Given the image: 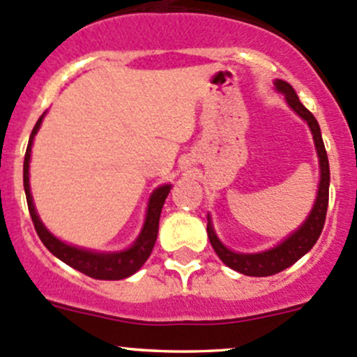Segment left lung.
<instances>
[{
  "label": "left lung",
  "instance_id": "8db88e82",
  "mask_svg": "<svg viewBox=\"0 0 357 357\" xmlns=\"http://www.w3.org/2000/svg\"><path fill=\"white\" fill-rule=\"evenodd\" d=\"M276 91H280L282 95H285V102L289 103V107L301 119H304L307 122L309 129L312 132V139H314L316 153L319 158V185H318V193H316L314 205H312L311 212L305 218V221L295 229L294 233H290L285 240L278 243L276 247L269 248V250L255 252V254H242V252H235L231 248H228L221 240L215 235L214 228H212L211 215L207 218V235L211 240V245L215 250V254L219 255L222 262H225L228 268L235 269V271L242 273L247 276H271L276 273L283 271V269L290 268L294 262H297L302 255L307 254L314 243L318 242L319 235L323 231V226H325V218H326V208H328V188H330V165H328V155H326L325 143L321 138V129H319L318 121L314 119V115L311 114L298 100L297 93L294 91V88L289 82L282 81V79H276L275 81Z\"/></svg>",
  "mask_w": 357,
  "mask_h": 357
}]
</instances>
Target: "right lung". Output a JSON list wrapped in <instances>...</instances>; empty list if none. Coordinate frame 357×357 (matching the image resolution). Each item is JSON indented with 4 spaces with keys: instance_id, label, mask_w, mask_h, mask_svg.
Here are the masks:
<instances>
[{
    "instance_id": "right-lung-1",
    "label": "right lung",
    "mask_w": 357,
    "mask_h": 357,
    "mask_svg": "<svg viewBox=\"0 0 357 357\" xmlns=\"http://www.w3.org/2000/svg\"><path fill=\"white\" fill-rule=\"evenodd\" d=\"M45 114L38 119L34 129H32L31 138H29L27 152H25L24 158V190L25 197H27L29 214H31L32 222H34L38 236L55 257H59L60 261H63L66 264L70 266V268L77 269V271L84 273V275L91 276V278L95 280H124L128 278V276L135 275V273L145 264L146 259L150 257V254H152L153 245H155L157 240L158 219H160L162 207H164V202L167 199L172 186L162 185L153 190V193L150 195L149 200V207H146V215L145 222H143L142 233H139L138 238L132 242V245L126 248V250L96 252L89 250V248H82L62 242V240L56 238V236L43 225L41 219H39L34 207V200H32L31 195V185H29V162H31L32 143H34V136L38 135L39 128H41Z\"/></svg>"
}]
</instances>
